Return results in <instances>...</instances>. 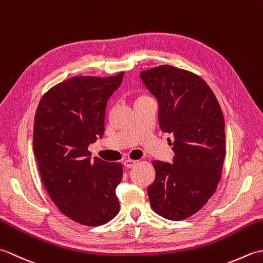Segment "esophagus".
<instances>
[{
	"instance_id": "34e87169",
	"label": "esophagus",
	"mask_w": 263,
	"mask_h": 263,
	"mask_svg": "<svg viewBox=\"0 0 263 263\" xmlns=\"http://www.w3.org/2000/svg\"><path fill=\"white\" fill-rule=\"evenodd\" d=\"M137 163H138L137 160H132V159H125V160H124V163H123V164H124V166L126 167V168H132L133 166H136V165H137Z\"/></svg>"
}]
</instances>
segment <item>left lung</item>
Masks as SVG:
<instances>
[{
  "label": "left lung",
  "mask_w": 263,
  "mask_h": 263,
  "mask_svg": "<svg viewBox=\"0 0 263 263\" xmlns=\"http://www.w3.org/2000/svg\"><path fill=\"white\" fill-rule=\"evenodd\" d=\"M144 86L158 100L161 131L174 137L173 164L155 160L150 205L159 216L183 220L215 193L226 156L220 105L202 78L172 65L142 71Z\"/></svg>",
  "instance_id": "8db88e82"
}]
</instances>
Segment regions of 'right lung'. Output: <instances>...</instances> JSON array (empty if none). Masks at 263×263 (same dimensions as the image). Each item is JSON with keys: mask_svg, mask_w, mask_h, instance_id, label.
Masks as SVG:
<instances>
[{"mask_svg": "<svg viewBox=\"0 0 263 263\" xmlns=\"http://www.w3.org/2000/svg\"><path fill=\"white\" fill-rule=\"evenodd\" d=\"M123 74L70 78L44 95L35 114L32 146L44 186L81 225L106 224L120 211L122 164L91 160L88 147L104 135L106 105Z\"/></svg>", "mask_w": 263, "mask_h": 263, "instance_id": "right-lung-1", "label": "right lung"}]
</instances>
